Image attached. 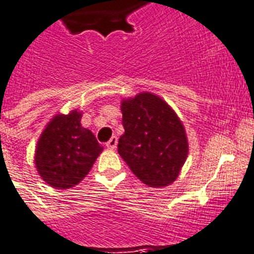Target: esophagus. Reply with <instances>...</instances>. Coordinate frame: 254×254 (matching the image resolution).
Listing matches in <instances>:
<instances>
[{"instance_id":"1","label":"esophagus","mask_w":254,"mask_h":254,"mask_svg":"<svg viewBox=\"0 0 254 254\" xmlns=\"http://www.w3.org/2000/svg\"><path fill=\"white\" fill-rule=\"evenodd\" d=\"M117 144H118V137H117V136H113L112 139L106 142V146H108L109 149H115V148H117Z\"/></svg>"}]
</instances>
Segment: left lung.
<instances>
[{"instance_id":"1","label":"left lung","mask_w":254,"mask_h":254,"mask_svg":"<svg viewBox=\"0 0 254 254\" xmlns=\"http://www.w3.org/2000/svg\"><path fill=\"white\" fill-rule=\"evenodd\" d=\"M118 153L136 177L149 187H166L177 179L188 156L184 126L156 94L142 92L123 100Z\"/></svg>"}]
</instances>
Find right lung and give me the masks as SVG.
I'll return each mask as SVG.
<instances>
[{
	"label": "right lung",
	"instance_id": "right-lung-1",
	"mask_svg": "<svg viewBox=\"0 0 254 254\" xmlns=\"http://www.w3.org/2000/svg\"><path fill=\"white\" fill-rule=\"evenodd\" d=\"M81 113L57 114L37 141L35 165L49 186L66 190L80 183L104 146L80 125Z\"/></svg>",
	"mask_w": 254,
	"mask_h": 254
}]
</instances>
